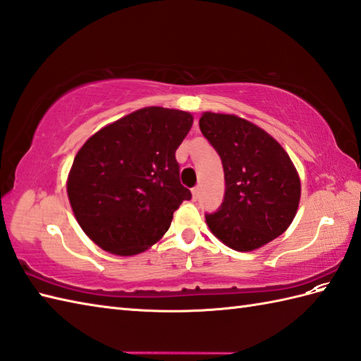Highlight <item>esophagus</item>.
<instances>
[{
  "mask_svg": "<svg viewBox=\"0 0 361 361\" xmlns=\"http://www.w3.org/2000/svg\"><path fill=\"white\" fill-rule=\"evenodd\" d=\"M198 197H200V188L195 186V188H192V198L194 200H197Z\"/></svg>",
  "mask_w": 361,
  "mask_h": 361,
  "instance_id": "esophagus-1",
  "label": "esophagus"
}]
</instances>
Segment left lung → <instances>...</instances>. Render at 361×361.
I'll return each mask as SVG.
<instances>
[{
  "instance_id": "obj_1",
  "label": "left lung",
  "mask_w": 361,
  "mask_h": 361,
  "mask_svg": "<svg viewBox=\"0 0 361 361\" xmlns=\"http://www.w3.org/2000/svg\"><path fill=\"white\" fill-rule=\"evenodd\" d=\"M200 130L225 171L224 202L206 214L211 231L235 251H252L281 235L301 197L287 152L262 128L233 114L204 113Z\"/></svg>"
}]
</instances>
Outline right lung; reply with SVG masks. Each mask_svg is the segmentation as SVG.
<instances>
[{
	"label": "right lung",
	"mask_w": 361,
	"mask_h": 361,
	"mask_svg": "<svg viewBox=\"0 0 361 361\" xmlns=\"http://www.w3.org/2000/svg\"><path fill=\"white\" fill-rule=\"evenodd\" d=\"M192 121L186 111L149 106L99 130L78 152L68 197L80 228L102 250L145 251L190 200L175 152Z\"/></svg>",
	"instance_id": "1"
}]
</instances>
